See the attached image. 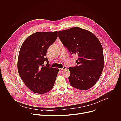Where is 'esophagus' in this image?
Segmentation results:
<instances>
[{
  "instance_id": "esophagus-1",
  "label": "esophagus",
  "mask_w": 121,
  "mask_h": 121,
  "mask_svg": "<svg viewBox=\"0 0 121 121\" xmlns=\"http://www.w3.org/2000/svg\"><path fill=\"white\" fill-rule=\"evenodd\" d=\"M65 69H66V67L65 66H63L62 68H59V70L60 71H61V70H65Z\"/></svg>"
}]
</instances>
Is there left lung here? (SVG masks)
I'll return each mask as SVG.
<instances>
[{"label": "left lung", "instance_id": "1", "mask_svg": "<svg viewBox=\"0 0 121 121\" xmlns=\"http://www.w3.org/2000/svg\"><path fill=\"white\" fill-rule=\"evenodd\" d=\"M58 36L71 55L78 56L76 66L69 67L70 85L80 90L90 89L99 80L104 66L103 48L99 39L91 31L76 27L59 31Z\"/></svg>", "mask_w": 121, "mask_h": 121}]
</instances>
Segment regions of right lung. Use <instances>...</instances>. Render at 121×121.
Masks as SVG:
<instances>
[{"mask_svg": "<svg viewBox=\"0 0 121 121\" xmlns=\"http://www.w3.org/2000/svg\"><path fill=\"white\" fill-rule=\"evenodd\" d=\"M57 31L37 32L29 36L23 43L18 60L19 75L27 87L39 94L50 91L54 87L59 71L51 67L47 50L57 38ZM47 64L44 65V62Z\"/></svg>", "mask_w": 121, "mask_h": 121, "instance_id": "right-lung-1", "label": "right lung"}]
</instances>
